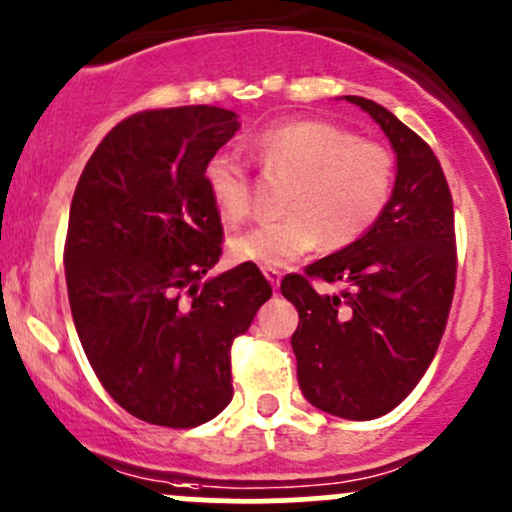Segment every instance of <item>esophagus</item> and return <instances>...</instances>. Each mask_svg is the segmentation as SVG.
<instances>
[{
	"mask_svg": "<svg viewBox=\"0 0 512 512\" xmlns=\"http://www.w3.org/2000/svg\"><path fill=\"white\" fill-rule=\"evenodd\" d=\"M263 276L268 278V283H271L273 288H278V285H280V278H283V273H280L278 268H271V266H266V268H263Z\"/></svg>",
	"mask_w": 512,
	"mask_h": 512,
	"instance_id": "esophagus-1",
	"label": "esophagus"
}]
</instances>
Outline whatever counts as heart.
<instances>
[{
	"label": "heart",
	"mask_w": 512,
	"mask_h": 512,
	"mask_svg": "<svg viewBox=\"0 0 512 512\" xmlns=\"http://www.w3.org/2000/svg\"><path fill=\"white\" fill-rule=\"evenodd\" d=\"M256 158L273 178L285 180L276 222L229 241L234 261L283 268L320 241L324 251L356 244L386 212L395 188V156L376 141L320 119H295L263 131ZM205 188L229 224L251 214V180L227 153L205 166Z\"/></svg>",
	"instance_id": "1"
}]
</instances>
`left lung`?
I'll list each match as a JSON object with an SVG mask.
<instances>
[{"label":"left lung","mask_w":512,"mask_h":512,"mask_svg":"<svg viewBox=\"0 0 512 512\" xmlns=\"http://www.w3.org/2000/svg\"><path fill=\"white\" fill-rule=\"evenodd\" d=\"M373 117L398 158L386 212L356 244L290 273L280 293L298 307L293 344L302 395L344 420H373L408 398L447 327L456 285L454 205L437 156L395 114L346 97ZM312 279L339 282L334 296Z\"/></svg>","instance_id":"obj_1"}]
</instances>
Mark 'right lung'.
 I'll list each match as a JSON object with an SVG mask.
<instances>
[{"label":"right lung","mask_w":512,"mask_h":512,"mask_svg":"<svg viewBox=\"0 0 512 512\" xmlns=\"http://www.w3.org/2000/svg\"><path fill=\"white\" fill-rule=\"evenodd\" d=\"M239 126L210 104L146 109L104 136L75 188V329L104 390L151 425L197 427L232 403V344L273 295L256 263L205 278L224 239L205 166Z\"/></svg>","instance_id":"right-lung-1"}]
</instances>
